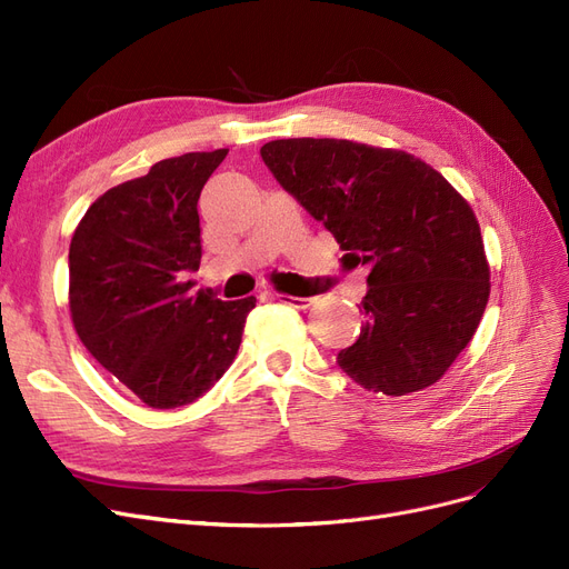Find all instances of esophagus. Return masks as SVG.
<instances>
[{"mask_svg": "<svg viewBox=\"0 0 569 569\" xmlns=\"http://www.w3.org/2000/svg\"><path fill=\"white\" fill-rule=\"evenodd\" d=\"M273 298L290 305V307H298V309H307L315 302V298H298V296H288V292H273Z\"/></svg>", "mask_w": 569, "mask_h": 569, "instance_id": "1", "label": "esophagus"}]
</instances>
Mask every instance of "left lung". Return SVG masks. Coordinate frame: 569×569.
<instances>
[{
	"instance_id": "1",
	"label": "left lung",
	"mask_w": 569,
	"mask_h": 569,
	"mask_svg": "<svg viewBox=\"0 0 569 569\" xmlns=\"http://www.w3.org/2000/svg\"><path fill=\"white\" fill-rule=\"evenodd\" d=\"M262 160L336 236L350 267H369L366 326L340 350L363 390L430 388L478 331L489 262L468 200L420 158L347 139H277Z\"/></svg>"
}]
</instances>
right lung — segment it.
I'll use <instances>...</instances> for the list:
<instances>
[{"mask_svg":"<svg viewBox=\"0 0 569 569\" xmlns=\"http://www.w3.org/2000/svg\"><path fill=\"white\" fill-rule=\"evenodd\" d=\"M229 149L156 162L108 189L72 233L68 305L76 333L146 407L196 401L241 347L254 298L191 292L200 264L198 198Z\"/></svg>","mask_w":569,"mask_h":569,"instance_id":"add662e5","label":"right lung"}]
</instances>
